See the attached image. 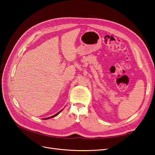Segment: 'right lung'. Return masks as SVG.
Segmentation results:
<instances>
[{"mask_svg":"<svg viewBox=\"0 0 155 155\" xmlns=\"http://www.w3.org/2000/svg\"><path fill=\"white\" fill-rule=\"evenodd\" d=\"M63 110V109L62 110H60L59 112H58V113H57V114H55V115H54V116H50V117H48V118H44V119H45V120H48V119H50V118H54V117H55L56 116H58V114H59L60 113V112H61V111H62Z\"/></svg>","mask_w":155,"mask_h":155,"instance_id":"right-lung-1","label":"right lung"}]
</instances>
